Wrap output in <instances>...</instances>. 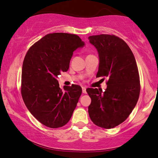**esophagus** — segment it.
Masks as SVG:
<instances>
[{"instance_id":"obj_1","label":"esophagus","mask_w":158,"mask_h":158,"mask_svg":"<svg viewBox=\"0 0 158 158\" xmlns=\"http://www.w3.org/2000/svg\"><path fill=\"white\" fill-rule=\"evenodd\" d=\"M82 92H83V94H86V87H82Z\"/></svg>"}]
</instances>
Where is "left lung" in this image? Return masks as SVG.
<instances>
[{"mask_svg": "<svg viewBox=\"0 0 158 158\" xmlns=\"http://www.w3.org/2000/svg\"><path fill=\"white\" fill-rule=\"evenodd\" d=\"M99 55L96 77H107V89L88 88L91 99L89 114L100 127L112 129L124 122L138 102L141 90L139 69L134 56L124 40L114 35L89 37Z\"/></svg>", "mask_w": 158, "mask_h": 158, "instance_id": "obj_1", "label": "left lung"}]
</instances>
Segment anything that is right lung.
Instances as JSON below:
<instances>
[{"mask_svg":"<svg viewBox=\"0 0 158 158\" xmlns=\"http://www.w3.org/2000/svg\"><path fill=\"white\" fill-rule=\"evenodd\" d=\"M84 46L76 34H48L32 45L24 57L22 99L31 114L49 128L65 125L76 108L81 87L72 84L62 90L57 77L68 70L73 52Z\"/></svg>","mask_w":158,"mask_h":158,"instance_id":"obj_1","label":"right lung"}]
</instances>
